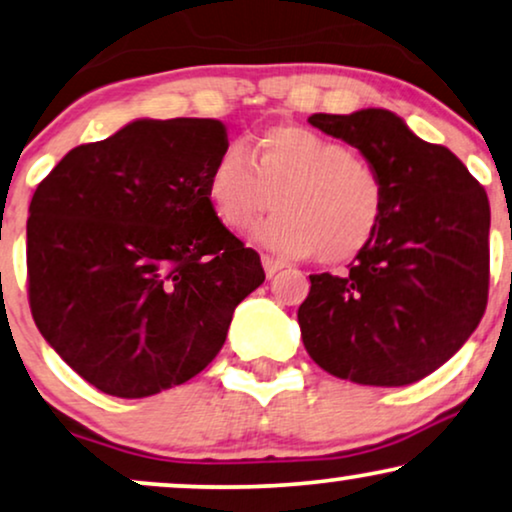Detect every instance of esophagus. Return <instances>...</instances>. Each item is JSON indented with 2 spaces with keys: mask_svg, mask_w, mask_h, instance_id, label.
<instances>
[{
  "mask_svg": "<svg viewBox=\"0 0 512 512\" xmlns=\"http://www.w3.org/2000/svg\"><path fill=\"white\" fill-rule=\"evenodd\" d=\"M261 263H263V270H265V275H268V277H275L277 272L284 268V263L275 261V258H270V256H263Z\"/></svg>",
  "mask_w": 512,
  "mask_h": 512,
  "instance_id": "obj_1",
  "label": "esophagus"
}]
</instances>
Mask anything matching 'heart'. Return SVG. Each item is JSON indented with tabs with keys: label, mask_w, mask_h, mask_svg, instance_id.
<instances>
[{
	"label": "heart",
	"mask_w": 512,
	"mask_h": 512,
	"mask_svg": "<svg viewBox=\"0 0 512 512\" xmlns=\"http://www.w3.org/2000/svg\"><path fill=\"white\" fill-rule=\"evenodd\" d=\"M204 197L225 230H247L270 202L277 214L256 240L280 256L345 263L362 254L386 214V183L367 157L296 124L270 126L247 152L225 148L209 167Z\"/></svg>",
	"instance_id": "obj_1"
}]
</instances>
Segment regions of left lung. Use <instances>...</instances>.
Masks as SVG:
<instances>
[{
    "label": "left lung",
    "instance_id": "1",
    "mask_svg": "<svg viewBox=\"0 0 512 512\" xmlns=\"http://www.w3.org/2000/svg\"><path fill=\"white\" fill-rule=\"evenodd\" d=\"M308 122L353 145L386 183V214L348 275H310L303 345L331 376L409 386L442 367L480 324L489 294V199L449 148L395 112Z\"/></svg>",
    "mask_w": 512,
    "mask_h": 512
}]
</instances>
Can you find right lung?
<instances>
[{"label": "right lung", "instance_id": "obj_1", "mask_svg": "<svg viewBox=\"0 0 512 512\" xmlns=\"http://www.w3.org/2000/svg\"><path fill=\"white\" fill-rule=\"evenodd\" d=\"M225 148L218 119H136L70 150L32 195V317L105 395L136 400L197 376L265 280L204 197Z\"/></svg>", "mask_w": 512, "mask_h": 512}]
</instances>
